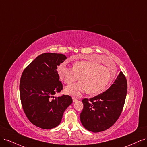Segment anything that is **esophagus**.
Returning <instances> with one entry per match:
<instances>
[{"label":"esophagus","instance_id":"1","mask_svg":"<svg viewBox=\"0 0 147 147\" xmlns=\"http://www.w3.org/2000/svg\"><path fill=\"white\" fill-rule=\"evenodd\" d=\"M72 100H73V102H77L78 100H77V99H76V98H75V97H73L72 98Z\"/></svg>","mask_w":147,"mask_h":147}]
</instances>
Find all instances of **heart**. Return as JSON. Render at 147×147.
Here are the masks:
<instances>
[{
	"label": "heart",
	"mask_w": 147,
	"mask_h": 147,
	"mask_svg": "<svg viewBox=\"0 0 147 147\" xmlns=\"http://www.w3.org/2000/svg\"><path fill=\"white\" fill-rule=\"evenodd\" d=\"M57 72L66 84H71L79 77L78 83L64 88L65 94L72 96H79L88 91L93 94H100L108 88L115 75L113 69L110 70L105 66L88 61L75 62L72 69L61 63L57 67Z\"/></svg>",
	"instance_id": "obj_1"
}]
</instances>
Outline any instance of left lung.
I'll list each match as a JSON object with an SVG mask.
<instances>
[{
  "instance_id": "8db88e82",
  "label": "left lung",
  "mask_w": 147,
  "mask_h": 147,
  "mask_svg": "<svg viewBox=\"0 0 147 147\" xmlns=\"http://www.w3.org/2000/svg\"><path fill=\"white\" fill-rule=\"evenodd\" d=\"M126 78L120 72L110 87L90 99L82 100L80 121L86 129L99 132L107 129L121 115L127 94Z\"/></svg>"
}]
</instances>
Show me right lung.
Masks as SVG:
<instances>
[{
	"label": "right lung",
	"mask_w": 147,
	"mask_h": 147,
	"mask_svg": "<svg viewBox=\"0 0 147 147\" xmlns=\"http://www.w3.org/2000/svg\"><path fill=\"white\" fill-rule=\"evenodd\" d=\"M65 59L63 54L43 53L22 74L20 84L21 104L28 119L40 128L50 129L58 126L64 111L72 103V97L68 95L54 96L63 90L57 69Z\"/></svg>",
	"instance_id": "1"
}]
</instances>
